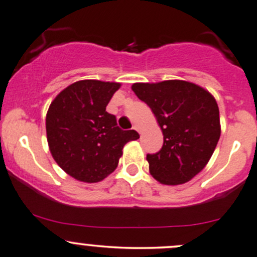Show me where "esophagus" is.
Listing matches in <instances>:
<instances>
[{
  "label": "esophagus",
  "instance_id": "1",
  "mask_svg": "<svg viewBox=\"0 0 257 257\" xmlns=\"http://www.w3.org/2000/svg\"><path fill=\"white\" fill-rule=\"evenodd\" d=\"M133 129H134V131L139 132V128H138V126H137V125H134V126H133ZM139 133H140V132H139Z\"/></svg>",
  "mask_w": 257,
  "mask_h": 257
}]
</instances>
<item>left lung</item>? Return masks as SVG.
I'll return each instance as SVG.
<instances>
[{
  "mask_svg": "<svg viewBox=\"0 0 257 257\" xmlns=\"http://www.w3.org/2000/svg\"><path fill=\"white\" fill-rule=\"evenodd\" d=\"M132 90L155 114L163 148L148 154L150 174L164 185H180L204 169L220 138L219 108L204 88L181 80L134 83Z\"/></svg>",
  "mask_w": 257,
  "mask_h": 257,
  "instance_id": "left-lung-1",
  "label": "left lung"
}]
</instances>
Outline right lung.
<instances>
[{"mask_svg":"<svg viewBox=\"0 0 257 257\" xmlns=\"http://www.w3.org/2000/svg\"><path fill=\"white\" fill-rule=\"evenodd\" d=\"M117 82L82 80L61 91L47 113L51 155L66 174L82 182H99L117 167L123 147L138 139L121 131L106 110Z\"/></svg>","mask_w":257,"mask_h":257,"instance_id":"add662e5","label":"right lung"}]
</instances>
